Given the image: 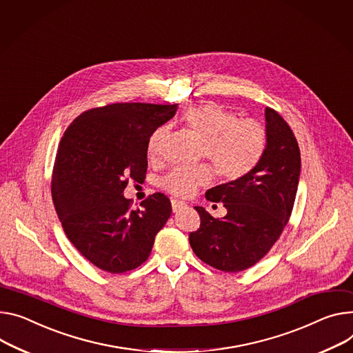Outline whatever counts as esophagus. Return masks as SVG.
<instances>
[{
  "mask_svg": "<svg viewBox=\"0 0 353 353\" xmlns=\"http://www.w3.org/2000/svg\"><path fill=\"white\" fill-rule=\"evenodd\" d=\"M171 205H172V210H174V212H178V210H181L182 208L186 206L185 202L178 201V199H172V201H171Z\"/></svg>",
  "mask_w": 353,
  "mask_h": 353,
  "instance_id": "34e87169",
  "label": "esophagus"
}]
</instances>
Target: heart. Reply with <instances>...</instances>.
<instances>
[{"label": "heart", "mask_w": 353, "mask_h": 353, "mask_svg": "<svg viewBox=\"0 0 353 353\" xmlns=\"http://www.w3.org/2000/svg\"><path fill=\"white\" fill-rule=\"evenodd\" d=\"M183 125L203 141L206 157L225 181H237L252 172L267 147L265 128L256 120L239 119L237 114L218 103L189 107L181 116ZM167 128H157L148 141L150 158H157L167 137ZM210 165H178L161 178L162 189L175 196H191L199 186L213 181Z\"/></svg>", "instance_id": "b5f03b06"}]
</instances>
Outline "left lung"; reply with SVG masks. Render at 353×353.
<instances>
[{
  "instance_id": "8db88e82",
  "label": "left lung",
  "mask_w": 353,
  "mask_h": 353,
  "mask_svg": "<svg viewBox=\"0 0 353 353\" xmlns=\"http://www.w3.org/2000/svg\"><path fill=\"white\" fill-rule=\"evenodd\" d=\"M267 147L256 168L237 181L206 192L223 202L225 218H213L202 206L199 229L189 233L194 253L208 265L239 273L260 261L281 236L294 208L301 154L287 121L265 107Z\"/></svg>"
}]
</instances>
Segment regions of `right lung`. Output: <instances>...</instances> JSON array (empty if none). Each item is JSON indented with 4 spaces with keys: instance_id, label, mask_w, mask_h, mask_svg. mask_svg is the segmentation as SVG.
Listing matches in <instances>:
<instances>
[{
    "instance_id": "1",
    "label": "right lung",
    "mask_w": 353,
    "mask_h": 353,
    "mask_svg": "<svg viewBox=\"0 0 353 353\" xmlns=\"http://www.w3.org/2000/svg\"><path fill=\"white\" fill-rule=\"evenodd\" d=\"M176 104L112 103L90 108L63 132L52 171V199L65 234L92 264L112 274L140 267L172 206L155 192L132 209L123 196L130 179L147 174L152 132Z\"/></svg>"
}]
</instances>
